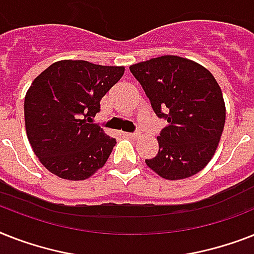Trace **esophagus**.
<instances>
[{
	"label": "esophagus",
	"mask_w": 254,
	"mask_h": 254,
	"mask_svg": "<svg viewBox=\"0 0 254 254\" xmlns=\"http://www.w3.org/2000/svg\"><path fill=\"white\" fill-rule=\"evenodd\" d=\"M124 135L127 138H133V139H137V138H139V133H124Z\"/></svg>",
	"instance_id": "esophagus-1"
}]
</instances>
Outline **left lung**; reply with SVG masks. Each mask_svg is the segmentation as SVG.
<instances>
[{
	"instance_id": "1",
	"label": "left lung",
	"mask_w": 254,
	"mask_h": 254,
	"mask_svg": "<svg viewBox=\"0 0 254 254\" xmlns=\"http://www.w3.org/2000/svg\"><path fill=\"white\" fill-rule=\"evenodd\" d=\"M156 116L168 125L158 135L159 151L146 164L167 180L203 170L215 154L226 121L219 84L209 70L179 56L131 65Z\"/></svg>"
}]
</instances>
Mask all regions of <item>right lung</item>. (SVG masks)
Instances as JSON below:
<instances>
[{
    "mask_svg": "<svg viewBox=\"0 0 254 254\" xmlns=\"http://www.w3.org/2000/svg\"><path fill=\"white\" fill-rule=\"evenodd\" d=\"M124 71V66L63 60L35 78L24 98V123L31 147L49 172L86 180L106 164L116 139L92 119Z\"/></svg>",
    "mask_w": 254,
    "mask_h": 254,
    "instance_id": "add662e5",
    "label": "right lung"
}]
</instances>
